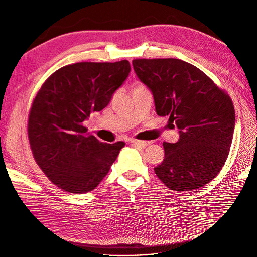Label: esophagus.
I'll return each instance as SVG.
<instances>
[{
    "mask_svg": "<svg viewBox=\"0 0 257 257\" xmlns=\"http://www.w3.org/2000/svg\"><path fill=\"white\" fill-rule=\"evenodd\" d=\"M131 144L133 145H137V146H141L143 148L149 146L151 144V142H142V141H137V139H131Z\"/></svg>",
    "mask_w": 257,
    "mask_h": 257,
    "instance_id": "obj_1",
    "label": "esophagus"
}]
</instances>
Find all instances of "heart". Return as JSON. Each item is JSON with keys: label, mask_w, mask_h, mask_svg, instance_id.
I'll return each mask as SVG.
<instances>
[{"label": "heart", "mask_w": 257, "mask_h": 257, "mask_svg": "<svg viewBox=\"0 0 257 257\" xmlns=\"http://www.w3.org/2000/svg\"><path fill=\"white\" fill-rule=\"evenodd\" d=\"M144 87H142V85H136L135 87V89H143Z\"/></svg>", "instance_id": "b5f03b06"}]
</instances>
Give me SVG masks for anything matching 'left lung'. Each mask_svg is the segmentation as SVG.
Returning <instances> with one entry per match:
<instances>
[{
    "instance_id": "left-lung-1",
    "label": "left lung",
    "mask_w": 257,
    "mask_h": 257,
    "mask_svg": "<svg viewBox=\"0 0 257 257\" xmlns=\"http://www.w3.org/2000/svg\"><path fill=\"white\" fill-rule=\"evenodd\" d=\"M132 63L152 93L155 111L168 115L179 130L176 144H163L165 158L155 174L174 191L201 188L219 174L229 153L235 130L230 97L185 61L138 59Z\"/></svg>"
}]
</instances>
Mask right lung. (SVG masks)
<instances>
[{"instance_id": "right-lung-1", "label": "right lung", "mask_w": 257, "mask_h": 257, "mask_svg": "<svg viewBox=\"0 0 257 257\" xmlns=\"http://www.w3.org/2000/svg\"><path fill=\"white\" fill-rule=\"evenodd\" d=\"M130 72L126 60L80 62L58 69L38 91L29 115V141L38 166L61 190H94L118 158L125 144L100 143L87 134L83 122L110 103Z\"/></svg>"}]
</instances>
